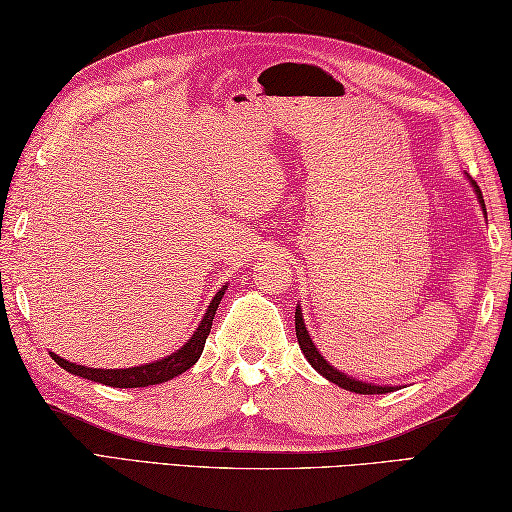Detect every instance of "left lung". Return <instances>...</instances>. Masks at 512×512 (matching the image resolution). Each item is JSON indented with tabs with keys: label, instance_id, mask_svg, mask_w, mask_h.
I'll return each mask as SVG.
<instances>
[{
	"label": "left lung",
	"instance_id": "8db88e82",
	"mask_svg": "<svg viewBox=\"0 0 512 512\" xmlns=\"http://www.w3.org/2000/svg\"><path fill=\"white\" fill-rule=\"evenodd\" d=\"M472 182V180H470ZM472 187H475V194H477V200L481 209L486 211V205H484V196H481V189L477 187V182H472ZM294 321H296V339H298V345H301V350L305 354V359L310 361L312 368L323 374L327 381H332L339 385V388L343 390H350V392H356V394H385V392H392L394 388L392 385H374V383H365V381H359V379H352V376H347L345 372H339L336 368H332L330 363H327L323 359V354L318 352V347L312 343L310 339V332H307V327L303 323V312H301V305L296 307L294 312Z\"/></svg>",
	"mask_w": 512,
	"mask_h": 512
}]
</instances>
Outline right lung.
I'll return each mask as SVG.
<instances>
[{
	"mask_svg": "<svg viewBox=\"0 0 512 512\" xmlns=\"http://www.w3.org/2000/svg\"><path fill=\"white\" fill-rule=\"evenodd\" d=\"M227 285H223L218 289V294L211 298V303L207 307L205 316L198 325V330L191 334V339L176 350L173 354L165 356V359L153 361V363H144V365H136V368H124V370H102V368H86V365H77L62 359L51 352L53 361L64 368L66 372H71L75 376H82V379H89L95 383H104L111 385V388H147V385H158L171 381L173 376H178L182 372H187L191 365H194L202 350H205V341L211 332V321H214V314L220 305V298L225 296Z\"/></svg>",
	"mask_w": 512,
	"mask_h": 512,
	"instance_id": "obj_1",
	"label": "right lung"
}]
</instances>
